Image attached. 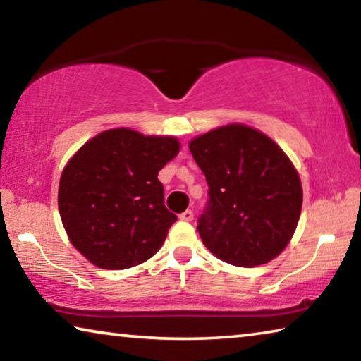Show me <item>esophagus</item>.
<instances>
[{
	"label": "esophagus",
	"mask_w": 361,
	"mask_h": 361,
	"mask_svg": "<svg viewBox=\"0 0 361 361\" xmlns=\"http://www.w3.org/2000/svg\"><path fill=\"white\" fill-rule=\"evenodd\" d=\"M192 218H194L192 210H186L180 213V219H183V221H192Z\"/></svg>",
	"instance_id": "obj_1"
}]
</instances>
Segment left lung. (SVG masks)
<instances>
[{
	"label": "left lung",
	"mask_w": 361,
	"mask_h": 361,
	"mask_svg": "<svg viewBox=\"0 0 361 361\" xmlns=\"http://www.w3.org/2000/svg\"><path fill=\"white\" fill-rule=\"evenodd\" d=\"M189 149L209 185L197 218L205 247L239 267L276 258L295 234L302 207L301 181L285 152L242 124L194 138Z\"/></svg>",
	"instance_id": "1"
}]
</instances>
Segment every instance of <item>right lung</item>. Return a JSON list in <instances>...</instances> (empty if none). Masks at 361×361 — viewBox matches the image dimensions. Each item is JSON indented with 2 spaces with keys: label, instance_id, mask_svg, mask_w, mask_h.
Returning a JSON list of instances; mask_svg holds the SVG:
<instances>
[{
  "label": "right lung",
  "instance_id": "obj_1",
  "mask_svg": "<svg viewBox=\"0 0 361 361\" xmlns=\"http://www.w3.org/2000/svg\"><path fill=\"white\" fill-rule=\"evenodd\" d=\"M178 151L176 138L113 129L71 157L60 178L59 212L71 243L90 262L118 271L157 253L176 221L157 173Z\"/></svg>",
  "mask_w": 361,
  "mask_h": 361
}]
</instances>
